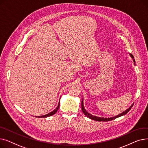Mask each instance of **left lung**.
Masks as SVG:
<instances>
[{
	"label": "left lung",
	"instance_id": "1",
	"mask_svg": "<svg viewBox=\"0 0 148 148\" xmlns=\"http://www.w3.org/2000/svg\"><path fill=\"white\" fill-rule=\"evenodd\" d=\"M129 54H130V57L133 59V61H134V65H136V61H135V60H134V56H133V54H130V53H129ZM133 104H134V103L132 104L127 108V110H125V111L123 112L122 113H120V114H118V115H116V116H113V117H111V118H101V117H98V116H96L92 115V114H90V113H89L88 112L86 111V110L85 109L84 104H83V99H82V110L83 113L84 114V115H86L88 118H89L90 119L94 120V121H106V122H107V121H110L113 120V119H116V118L121 117V116H123V115L126 114L131 110V108H132V107L133 106Z\"/></svg>",
	"mask_w": 148,
	"mask_h": 148
}]
</instances>
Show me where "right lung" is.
Segmentation results:
<instances>
[{
    "instance_id": "right-lung-1",
    "label": "right lung",
    "mask_w": 148,
    "mask_h": 148,
    "mask_svg": "<svg viewBox=\"0 0 148 148\" xmlns=\"http://www.w3.org/2000/svg\"><path fill=\"white\" fill-rule=\"evenodd\" d=\"M59 105H60V100H59V103L58 106H57V107L55 108V109L53 110L52 112H51L50 113H48V114H47L43 115V116H35V117H36V118H37V117H38V118H47V117H49V116L54 114H55V113L58 112V109H59Z\"/></svg>"
}]
</instances>
